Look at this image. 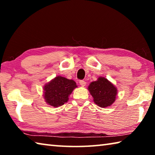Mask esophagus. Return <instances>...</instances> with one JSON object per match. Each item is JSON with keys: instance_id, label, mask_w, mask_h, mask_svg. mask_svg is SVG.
<instances>
[{"instance_id": "esophagus-1", "label": "esophagus", "mask_w": 155, "mask_h": 155, "mask_svg": "<svg viewBox=\"0 0 155 155\" xmlns=\"http://www.w3.org/2000/svg\"><path fill=\"white\" fill-rule=\"evenodd\" d=\"M79 83H80V85L82 86V87H84V86H85V85H86V82L83 80H81L79 81Z\"/></svg>"}]
</instances>
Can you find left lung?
<instances>
[{
    "mask_svg": "<svg viewBox=\"0 0 155 155\" xmlns=\"http://www.w3.org/2000/svg\"><path fill=\"white\" fill-rule=\"evenodd\" d=\"M88 90L94 103L103 108L111 106L114 103L117 93L115 86L104 77H99L97 81L91 82Z\"/></svg>",
    "mask_w": 155,
    "mask_h": 155,
    "instance_id": "1",
    "label": "left lung"
}]
</instances>
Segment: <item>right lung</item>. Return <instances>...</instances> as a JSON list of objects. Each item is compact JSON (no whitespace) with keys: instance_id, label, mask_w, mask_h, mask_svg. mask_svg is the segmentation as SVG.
Instances as JSON below:
<instances>
[{"instance_id":"1","label":"right lung","mask_w":155,"mask_h":155,"mask_svg":"<svg viewBox=\"0 0 155 155\" xmlns=\"http://www.w3.org/2000/svg\"><path fill=\"white\" fill-rule=\"evenodd\" d=\"M77 87L74 81L58 76L44 87V97L47 104L58 107L67 103L68 96Z\"/></svg>"}]
</instances>
